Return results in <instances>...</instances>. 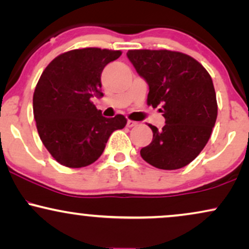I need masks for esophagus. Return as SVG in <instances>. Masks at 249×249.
<instances>
[{
	"mask_svg": "<svg viewBox=\"0 0 249 249\" xmlns=\"http://www.w3.org/2000/svg\"><path fill=\"white\" fill-rule=\"evenodd\" d=\"M138 123L137 122H134V121H131V119H128L127 121V127H133V126H135V125H137Z\"/></svg>",
	"mask_w": 249,
	"mask_h": 249,
	"instance_id": "34e87169",
	"label": "esophagus"
}]
</instances>
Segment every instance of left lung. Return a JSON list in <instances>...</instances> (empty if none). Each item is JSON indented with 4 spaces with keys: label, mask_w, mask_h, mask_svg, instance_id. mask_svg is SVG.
<instances>
[{
    "label": "left lung",
    "mask_w": 249,
    "mask_h": 249,
    "mask_svg": "<svg viewBox=\"0 0 249 249\" xmlns=\"http://www.w3.org/2000/svg\"><path fill=\"white\" fill-rule=\"evenodd\" d=\"M127 57L147 81V105L165 118L153 140L140 150L147 163L162 170L184 168L201 153L215 126L216 93L208 71L191 56L172 50L133 49Z\"/></svg>",
    "instance_id": "obj_1"
}]
</instances>
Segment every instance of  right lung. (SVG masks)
Returning a JSON list of instances; mask_svg holds the SVG:
<instances>
[{"label": "right lung", "instance_id": "obj_1", "mask_svg": "<svg viewBox=\"0 0 249 249\" xmlns=\"http://www.w3.org/2000/svg\"><path fill=\"white\" fill-rule=\"evenodd\" d=\"M121 55V50L73 49L58 55L43 70L33 94V114L41 141L59 164H92L112 132L126 125L123 115L103 117L90 101L103 95V69Z\"/></svg>", "mask_w": 249, "mask_h": 249}]
</instances>
